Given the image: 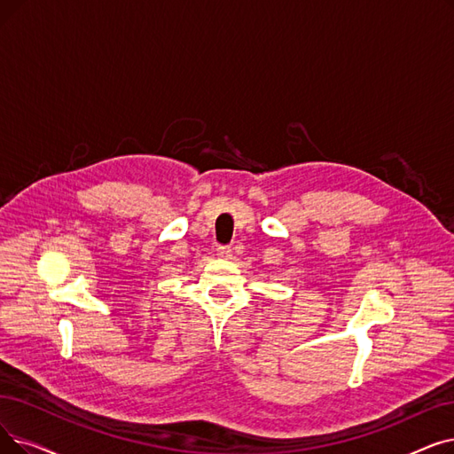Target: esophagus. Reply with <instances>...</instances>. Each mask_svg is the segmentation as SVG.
Segmentation results:
<instances>
[{
	"mask_svg": "<svg viewBox=\"0 0 454 454\" xmlns=\"http://www.w3.org/2000/svg\"><path fill=\"white\" fill-rule=\"evenodd\" d=\"M216 255H219V258H223V260H228V258H231V248L230 247H219V248H216Z\"/></svg>",
	"mask_w": 454,
	"mask_h": 454,
	"instance_id": "esophagus-1",
	"label": "esophagus"
}]
</instances>
